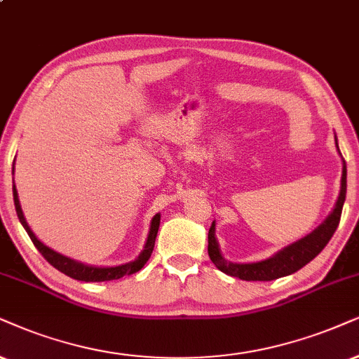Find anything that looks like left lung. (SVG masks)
<instances>
[{"instance_id": "8db88e82", "label": "left lung", "mask_w": 359, "mask_h": 359, "mask_svg": "<svg viewBox=\"0 0 359 359\" xmlns=\"http://www.w3.org/2000/svg\"><path fill=\"white\" fill-rule=\"evenodd\" d=\"M334 140H337V135H334ZM339 156H341V152H339ZM341 161L343 174L338 201L334 203L330 215L326 217L311 233L297 240V242L287 245V247H283L281 250L276 252L275 255L265 258V260L252 263H235L225 260V257L222 255L220 245L217 242L215 237V222H212L210 230H208V257H210L213 265H215L220 271H224V273L230 276H237L240 280L271 281L281 278V276L292 275L294 271L303 269L306 263H310L313 258L318 255V253L326 247V243L330 242L333 233L337 232L339 219H341L343 203L344 198H346V162H344L343 157Z\"/></svg>"}]
</instances>
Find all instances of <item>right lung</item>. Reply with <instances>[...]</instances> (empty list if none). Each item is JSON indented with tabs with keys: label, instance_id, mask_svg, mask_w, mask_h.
<instances>
[{
	"label": "right lung",
	"instance_id": "right-lung-1",
	"mask_svg": "<svg viewBox=\"0 0 359 359\" xmlns=\"http://www.w3.org/2000/svg\"><path fill=\"white\" fill-rule=\"evenodd\" d=\"M13 174H15V165H13ZM13 198H15V207H16V213L18 219H20L21 225L25 226V230L28 232L31 242L34 243V247L38 248L41 255H43L46 260L51 263L54 269H57L62 273L71 276L74 280H81V281H111V280H119L126 275H133L135 271H139L146 265L149 258L152 255L154 245H156V237L158 232V225H161V213H156L154 219L151 220V229H149V235L146 240V245H144V250L139 253V257L133 262L122 263V265H116V266H96V265H88V263L78 262L74 258H69L62 253H57L53 248H49L48 245H44L41 240L36 237L33 233V230L29 229L28 222L25 219V213L21 210V203L20 198H18V190L16 185H13Z\"/></svg>",
	"mask_w": 359,
	"mask_h": 359
}]
</instances>
